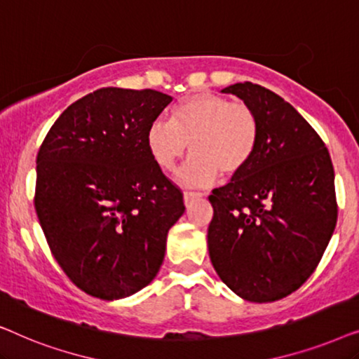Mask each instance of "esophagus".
<instances>
[{
    "label": "esophagus",
    "instance_id": "obj_1",
    "mask_svg": "<svg viewBox=\"0 0 359 359\" xmlns=\"http://www.w3.org/2000/svg\"><path fill=\"white\" fill-rule=\"evenodd\" d=\"M201 196H203V193H199V191H184L183 193L184 204H189L194 198H201Z\"/></svg>",
    "mask_w": 359,
    "mask_h": 359
}]
</instances>
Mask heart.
I'll list each match as a JSON object with an SVG mask.
<instances>
[{
	"label": "heart",
	"mask_w": 359,
	"mask_h": 359,
	"mask_svg": "<svg viewBox=\"0 0 359 359\" xmlns=\"http://www.w3.org/2000/svg\"><path fill=\"white\" fill-rule=\"evenodd\" d=\"M259 119L247 102L198 93L173 111V121L155 119L147 132L151 158L171 170L188 149L193 155L178 171L186 184H210L220 175L235 178L252 163L258 149Z\"/></svg>",
	"instance_id": "obj_1"
}]
</instances>
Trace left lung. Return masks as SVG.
Listing matches in <instances>:
<instances>
[{"mask_svg":"<svg viewBox=\"0 0 359 359\" xmlns=\"http://www.w3.org/2000/svg\"><path fill=\"white\" fill-rule=\"evenodd\" d=\"M222 93L252 106L262 129L252 163L209 196V257L235 294L273 302L311 278L335 230L332 158L320 135L276 93L250 81Z\"/></svg>","mask_w":359,"mask_h":359,"instance_id":"left-lung-1","label":"left lung"}]
</instances>
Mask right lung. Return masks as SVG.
Returning a JSON list of instances; mask_svg holds the SVG:
<instances>
[{"mask_svg":"<svg viewBox=\"0 0 359 359\" xmlns=\"http://www.w3.org/2000/svg\"><path fill=\"white\" fill-rule=\"evenodd\" d=\"M173 97L101 88L62 112L37 154L34 205L53 258L81 291L129 297L156 276L183 193L147 132Z\"/></svg>","mask_w":359,"mask_h":359,"instance_id":"right-lung-1","label":"right lung"}]
</instances>
